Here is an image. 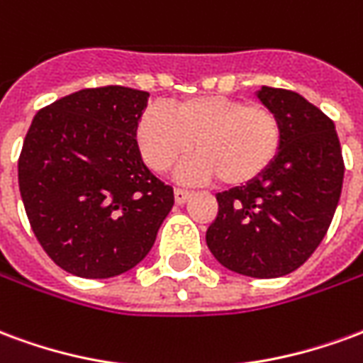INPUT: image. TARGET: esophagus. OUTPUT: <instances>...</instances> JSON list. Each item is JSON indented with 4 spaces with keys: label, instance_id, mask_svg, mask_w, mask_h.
Instances as JSON below:
<instances>
[{
    "label": "esophagus",
    "instance_id": "1",
    "mask_svg": "<svg viewBox=\"0 0 363 363\" xmlns=\"http://www.w3.org/2000/svg\"><path fill=\"white\" fill-rule=\"evenodd\" d=\"M190 196H192V192H190V190L174 189V202H177V204H184Z\"/></svg>",
    "mask_w": 363,
    "mask_h": 363
}]
</instances>
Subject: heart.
<instances>
[{
    "mask_svg": "<svg viewBox=\"0 0 363 363\" xmlns=\"http://www.w3.org/2000/svg\"><path fill=\"white\" fill-rule=\"evenodd\" d=\"M135 142L153 171H167L196 142L200 150L179 167L182 181L220 177L228 186H241L267 173L281 147V124L262 104H247L223 95L182 99L169 111L151 104L138 120Z\"/></svg>",
    "mask_w": 363,
    "mask_h": 363,
    "instance_id": "obj_1",
    "label": "heart"
}]
</instances>
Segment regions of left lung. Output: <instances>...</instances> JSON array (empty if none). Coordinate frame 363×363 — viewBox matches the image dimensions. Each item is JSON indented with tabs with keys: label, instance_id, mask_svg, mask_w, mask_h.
Segmentation results:
<instances>
[{
	"label": "left lung",
	"instance_id": "obj_1",
	"mask_svg": "<svg viewBox=\"0 0 363 363\" xmlns=\"http://www.w3.org/2000/svg\"><path fill=\"white\" fill-rule=\"evenodd\" d=\"M257 96L280 120V153L257 181L216 196L206 243L231 272L280 278L327 235L342 192V150L335 122L299 93L264 85Z\"/></svg>",
	"mask_w": 363,
	"mask_h": 363
}]
</instances>
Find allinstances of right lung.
<instances>
[{"label":"right lung","instance_id":"right-lung-1","mask_svg":"<svg viewBox=\"0 0 363 363\" xmlns=\"http://www.w3.org/2000/svg\"><path fill=\"white\" fill-rule=\"evenodd\" d=\"M147 91L82 89L36 112L19 190L38 243L66 272L112 278L145 259L174 204L145 167L135 126Z\"/></svg>","mask_w":363,"mask_h":363}]
</instances>
